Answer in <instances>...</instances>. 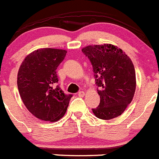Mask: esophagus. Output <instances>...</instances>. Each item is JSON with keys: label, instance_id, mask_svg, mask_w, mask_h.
I'll list each match as a JSON object with an SVG mask.
<instances>
[{"label": "esophagus", "instance_id": "esophagus-1", "mask_svg": "<svg viewBox=\"0 0 159 159\" xmlns=\"http://www.w3.org/2000/svg\"><path fill=\"white\" fill-rule=\"evenodd\" d=\"M84 95H85V93L84 92H83V91H81V92H80V93H78V96H80V97H83Z\"/></svg>", "mask_w": 159, "mask_h": 159}]
</instances>
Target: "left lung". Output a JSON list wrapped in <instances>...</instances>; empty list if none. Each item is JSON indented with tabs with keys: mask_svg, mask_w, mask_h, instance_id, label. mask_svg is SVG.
<instances>
[{
	"mask_svg": "<svg viewBox=\"0 0 159 159\" xmlns=\"http://www.w3.org/2000/svg\"><path fill=\"white\" fill-rule=\"evenodd\" d=\"M93 64L100 102L93 109L96 117L111 120L125 112L136 90V75L132 60L116 46L90 45L82 49Z\"/></svg>",
	"mask_w": 159,
	"mask_h": 159,
	"instance_id": "1",
	"label": "left lung"
}]
</instances>
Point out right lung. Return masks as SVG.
I'll return each mask as SVG.
<instances>
[{
  "label": "right lung",
  "instance_id": "add662e5",
  "mask_svg": "<svg viewBox=\"0 0 159 159\" xmlns=\"http://www.w3.org/2000/svg\"><path fill=\"white\" fill-rule=\"evenodd\" d=\"M63 49L40 48L25 57L17 73V88L31 114L50 122L60 120L72 95H65L58 85L56 69L66 56Z\"/></svg>",
  "mask_w": 159,
  "mask_h": 159
}]
</instances>
